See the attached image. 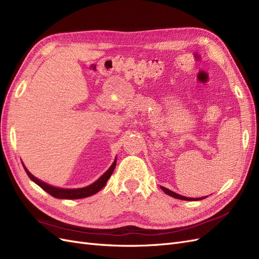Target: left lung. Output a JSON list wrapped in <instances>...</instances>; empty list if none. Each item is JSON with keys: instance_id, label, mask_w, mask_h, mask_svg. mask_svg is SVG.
Instances as JSON below:
<instances>
[{"instance_id": "left-lung-1", "label": "left lung", "mask_w": 259, "mask_h": 259, "mask_svg": "<svg viewBox=\"0 0 259 259\" xmlns=\"http://www.w3.org/2000/svg\"><path fill=\"white\" fill-rule=\"evenodd\" d=\"M161 189H162L164 192H165L166 194L170 195V197H173V198H175V199H179V200H184V201H199V200H202V199H205V198H206V197H204V198H187V197H183V195L177 194V193L173 192L171 190L167 189V188H164V187H162V186H161Z\"/></svg>"}]
</instances>
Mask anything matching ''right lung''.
I'll return each mask as SVG.
<instances>
[{"label": "right lung", "mask_w": 259, "mask_h": 259, "mask_svg": "<svg viewBox=\"0 0 259 259\" xmlns=\"http://www.w3.org/2000/svg\"><path fill=\"white\" fill-rule=\"evenodd\" d=\"M115 164H116V159L114 160V162L112 163V165L110 166L106 173L101 176L99 179H97L95 183L84 187V188H77V189H62V188H57V187H53L49 184H46L42 180L37 179L36 177H34L30 171L26 168V166L23 165V168H25L27 175L29 176V178L34 182L37 186H40L44 191H46L48 193H50L51 195H53L54 198L57 199H70V200H74V199H83V198H88L91 197V195L97 193L99 190L103 189V188L106 186L108 179L110 178V176L112 175L113 170L115 168Z\"/></svg>", "instance_id": "right-lung-1"}]
</instances>
